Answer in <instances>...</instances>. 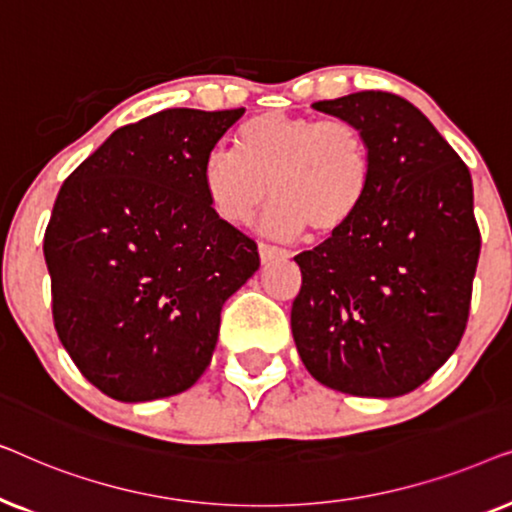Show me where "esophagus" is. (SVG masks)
I'll return each instance as SVG.
<instances>
[{
    "label": "esophagus",
    "mask_w": 512,
    "mask_h": 512,
    "mask_svg": "<svg viewBox=\"0 0 512 512\" xmlns=\"http://www.w3.org/2000/svg\"><path fill=\"white\" fill-rule=\"evenodd\" d=\"M258 254H261L263 263L275 261V258H289V251L282 247H275V244H265V242L258 244Z\"/></svg>",
    "instance_id": "1"
}]
</instances>
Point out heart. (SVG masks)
Returning a JSON list of instances; mask_svg holds the SVG:
<instances>
[{
    "instance_id": "heart-1",
    "label": "heart",
    "mask_w": 512,
    "mask_h": 512,
    "mask_svg": "<svg viewBox=\"0 0 512 512\" xmlns=\"http://www.w3.org/2000/svg\"><path fill=\"white\" fill-rule=\"evenodd\" d=\"M368 135L347 118L265 111L237 128L235 149L214 146L202 186L214 212L244 226L268 202L263 226L277 237H333L352 226L373 186Z\"/></svg>"
}]
</instances>
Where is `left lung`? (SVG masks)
Returning <instances> with one entry per match:
<instances>
[{"label": "left lung", "instance_id": "1", "mask_svg": "<svg viewBox=\"0 0 512 512\" xmlns=\"http://www.w3.org/2000/svg\"><path fill=\"white\" fill-rule=\"evenodd\" d=\"M312 107L366 132L375 174L352 226L296 256L303 284L293 340L326 387L403 396L450 359L466 331L480 256L471 172L394 93L363 90Z\"/></svg>", "mask_w": 512, "mask_h": 512}]
</instances>
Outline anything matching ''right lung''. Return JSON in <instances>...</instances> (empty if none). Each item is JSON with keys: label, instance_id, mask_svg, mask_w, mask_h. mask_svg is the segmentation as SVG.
I'll use <instances>...</instances> for the list:
<instances>
[{"label": "right lung", "instance_id": "1", "mask_svg": "<svg viewBox=\"0 0 512 512\" xmlns=\"http://www.w3.org/2000/svg\"><path fill=\"white\" fill-rule=\"evenodd\" d=\"M242 114L165 109L123 125L60 188L44 235L55 331L116 401L193 387L223 303L261 265L202 186V160Z\"/></svg>", "mask_w": 512, "mask_h": 512}]
</instances>
